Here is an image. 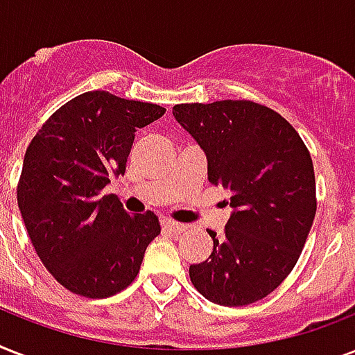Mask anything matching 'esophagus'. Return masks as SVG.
I'll return each instance as SVG.
<instances>
[{
  "instance_id": "obj_1",
  "label": "esophagus",
  "mask_w": 355,
  "mask_h": 355,
  "mask_svg": "<svg viewBox=\"0 0 355 355\" xmlns=\"http://www.w3.org/2000/svg\"><path fill=\"white\" fill-rule=\"evenodd\" d=\"M164 228H167V230L173 234H180V232H184V230H188V225L167 219V221H164Z\"/></svg>"
}]
</instances>
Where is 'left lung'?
<instances>
[{"mask_svg": "<svg viewBox=\"0 0 355 355\" xmlns=\"http://www.w3.org/2000/svg\"><path fill=\"white\" fill-rule=\"evenodd\" d=\"M173 116L208 162V180L230 193L225 236L189 265L195 289L219 306L261 300L293 270L313 225V162L295 128L252 101L175 105Z\"/></svg>", "mask_w": 355, "mask_h": 355, "instance_id": "obj_1", "label": "left lung"}]
</instances>
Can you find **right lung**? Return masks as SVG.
<instances>
[{"label":"right lung","instance_id":"right-lung-1","mask_svg":"<svg viewBox=\"0 0 355 355\" xmlns=\"http://www.w3.org/2000/svg\"><path fill=\"white\" fill-rule=\"evenodd\" d=\"M166 108L108 92H86L60 107L24 156L18 208L46 269L71 293L107 298L130 286L158 234L153 211L130 216L116 195L134 132Z\"/></svg>","mask_w":355,"mask_h":355}]
</instances>
